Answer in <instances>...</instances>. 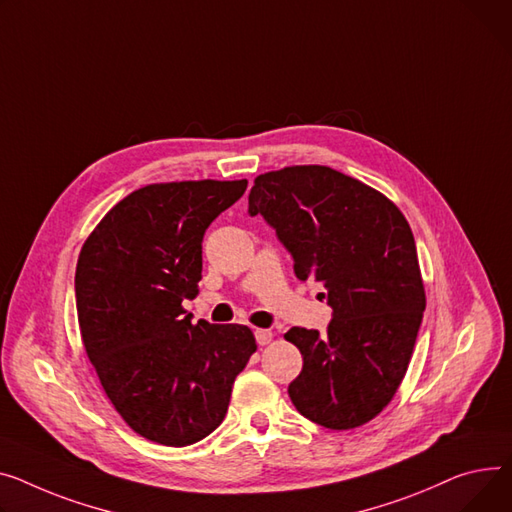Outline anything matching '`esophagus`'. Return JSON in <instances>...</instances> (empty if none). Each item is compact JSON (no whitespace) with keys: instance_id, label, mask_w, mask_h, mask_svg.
I'll use <instances>...</instances> for the list:
<instances>
[{"instance_id":"esophagus-1","label":"esophagus","mask_w":512,"mask_h":512,"mask_svg":"<svg viewBox=\"0 0 512 512\" xmlns=\"http://www.w3.org/2000/svg\"><path fill=\"white\" fill-rule=\"evenodd\" d=\"M271 337H274V333H271L269 329H255V339L259 346H267L271 342Z\"/></svg>"}]
</instances>
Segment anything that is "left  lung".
<instances>
[{
    "mask_svg": "<svg viewBox=\"0 0 512 512\" xmlns=\"http://www.w3.org/2000/svg\"><path fill=\"white\" fill-rule=\"evenodd\" d=\"M249 214L263 216L333 309L327 333L292 327L302 354L288 395L311 422L350 430L383 412L410 364L426 294L414 234L393 201L329 166L259 175Z\"/></svg>",
    "mask_w": 512,
    "mask_h": 512,
    "instance_id": "obj_1",
    "label": "left lung"
}]
</instances>
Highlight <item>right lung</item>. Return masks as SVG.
<instances>
[{
  "mask_svg": "<svg viewBox=\"0 0 512 512\" xmlns=\"http://www.w3.org/2000/svg\"><path fill=\"white\" fill-rule=\"evenodd\" d=\"M243 181L158 183L129 193L86 238L76 267L82 342L131 430L166 447L214 432L257 350L247 325L191 323L201 241Z\"/></svg>",
  "mask_w": 512,
  "mask_h": 512,
  "instance_id": "1",
  "label": "right lung"
}]
</instances>
